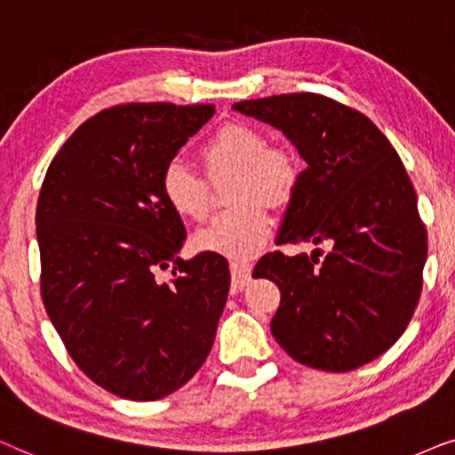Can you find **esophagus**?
I'll return each mask as SVG.
<instances>
[{
	"instance_id": "esophagus-1",
	"label": "esophagus",
	"mask_w": 455,
	"mask_h": 455,
	"mask_svg": "<svg viewBox=\"0 0 455 455\" xmlns=\"http://www.w3.org/2000/svg\"><path fill=\"white\" fill-rule=\"evenodd\" d=\"M231 276H233L235 287H245V284L251 281V266L247 262H233Z\"/></svg>"
}]
</instances>
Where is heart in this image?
Returning a JSON list of instances; mask_svg holds the SVG:
<instances>
[{
    "label": "heart",
    "instance_id": "heart-1",
    "mask_svg": "<svg viewBox=\"0 0 455 455\" xmlns=\"http://www.w3.org/2000/svg\"><path fill=\"white\" fill-rule=\"evenodd\" d=\"M202 160L212 179L235 172L233 210L216 216L193 237L197 250L233 259H250L264 250L272 233L268 205L289 204L301 180L299 157L268 145L258 129L228 123L204 145ZM162 197L179 216L199 220L208 214V183L180 157L168 162L160 179Z\"/></svg>",
    "mask_w": 455,
    "mask_h": 455
}]
</instances>
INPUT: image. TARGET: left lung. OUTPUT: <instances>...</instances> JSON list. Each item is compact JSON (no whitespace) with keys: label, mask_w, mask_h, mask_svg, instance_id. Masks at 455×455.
<instances>
[{"label":"left lung","mask_w":455,"mask_h":455,"mask_svg":"<svg viewBox=\"0 0 455 455\" xmlns=\"http://www.w3.org/2000/svg\"><path fill=\"white\" fill-rule=\"evenodd\" d=\"M275 126L307 168L284 212L276 243L329 245L253 268L281 289L270 323L299 364L347 372L403 335L420 299L427 228L405 168L377 124L318 93H287L233 106Z\"/></svg>","instance_id":"1"}]
</instances>
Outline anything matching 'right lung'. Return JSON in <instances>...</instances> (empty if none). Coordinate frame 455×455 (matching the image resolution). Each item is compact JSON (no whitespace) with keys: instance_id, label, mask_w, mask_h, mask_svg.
Masks as SVG:
<instances>
[{"instance_id":"1","label":"right lung","mask_w":455,"mask_h":455,"mask_svg":"<svg viewBox=\"0 0 455 455\" xmlns=\"http://www.w3.org/2000/svg\"><path fill=\"white\" fill-rule=\"evenodd\" d=\"M214 106L124 104L72 132L37 202L41 298L87 377L114 395L156 402L196 374L227 304V259L177 253L187 231L160 179ZM173 266L160 283L155 272Z\"/></svg>"}]
</instances>
